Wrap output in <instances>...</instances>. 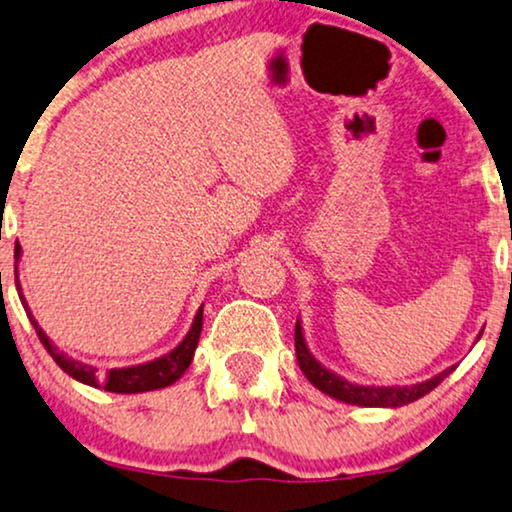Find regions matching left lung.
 Returning a JSON list of instances; mask_svg holds the SVG:
<instances>
[{"label": "left lung", "instance_id": "8db88e82", "mask_svg": "<svg viewBox=\"0 0 512 512\" xmlns=\"http://www.w3.org/2000/svg\"><path fill=\"white\" fill-rule=\"evenodd\" d=\"M295 351H297V363L302 367L304 377L311 381L318 391H323L330 398L342 400L346 405H358V407H403L410 405L414 400L424 398L426 393H431L435 386L440 384L442 379L449 377L454 370L447 367L435 377L419 381V384H410V386H363V384H353V381L339 377L337 372L327 370L323 363H318L316 356L309 351L304 339V327L302 320L297 318L295 325Z\"/></svg>", "mask_w": 512, "mask_h": 512}]
</instances>
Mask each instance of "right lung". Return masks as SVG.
Returning <instances> with one entry per match:
<instances>
[{"instance_id": "right-lung-1", "label": "right lung", "mask_w": 512, "mask_h": 512, "mask_svg": "<svg viewBox=\"0 0 512 512\" xmlns=\"http://www.w3.org/2000/svg\"><path fill=\"white\" fill-rule=\"evenodd\" d=\"M20 245H16V285H18V295L20 302H23L27 318L34 325V332L37 337L42 339L44 349L51 353V358L56 360L58 367L63 372L70 374L72 379L81 381L86 386H95V388H105L109 393H145V391H156V388H166L170 384H175L182 374L187 372V367L192 365L194 360V351L199 346V337H201V327H203V306L196 311L194 323L189 327V332L182 339L180 344L175 346L173 351H168L166 356L149 360V363L142 365H131V367H114L107 374H100L98 367L81 363V360H74L67 356V353L58 351V346H53V342L46 337V332L39 327L37 320H34L32 311L27 309V302L20 292V283H18V262H20Z\"/></svg>"}]
</instances>
